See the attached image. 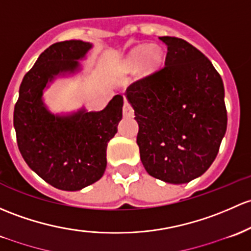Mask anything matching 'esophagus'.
Returning a JSON list of instances; mask_svg holds the SVG:
<instances>
[{
    "mask_svg": "<svg viewBox=\"0 0 251 251\" xmlns=\"http://www.w3.org/2000/svg\"><path fill=\"white\" fill-rule=\"evenodd\" d=\"M123 114L125 118H132L133 117V109L131 107V104L128 103L127 101L125 100L124 102V107H123Z\"/></svg>",
    "mask_w": 251,
    "mask_h": 251,
    "instance_id": "34e87169",
    "label": "esophagus"
}]
</instances>
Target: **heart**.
Returning a JSON list of instances; mask_svg holds the SVG:
<instances>
[{
  "label": "heart",
  "instance_id": "1",
  "mask_svg": "<svg viewBox=\"0 0 251 251\" xmlns=\"http://www.w3.org/2000/svg\"><path fill=\"white\" fill-rule=\"evenodd\" d=\"M163 62V51L159 46L138 47L133 49L124 59L123 68L126 72H132L139 66V70L143 75H151L159 70Z\"/></svg>",
  "mask_w": 251,
  "mask_h": 251
}]
</instances>
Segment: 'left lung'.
Masks as SVG:
<instances>
[{
  "label": "left lung",
  "mask_w": 251,
  "mask_h": 251,
  "mask_svg": "<svg viewBox=\"0 0 251 251\" xmlns=\"http://www.w3.org/2000/svg\"><path fill=\"white\" fill-rule=\"evenodd\" d=\"M165 66L127 88L138 123L137 144L148 173L170 184L201 176L215 160L227 127L225 89L213 63L176 37Z\"/></svg>",
  "instance_id": "8db88e82"
}]
</instances>
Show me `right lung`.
I'll list each match as a JSON object with an SVG mask.
<instances>
[{
	"mask_svg": "<svg viewBox=\"0 0 251 251\" xmlns=\"http://www.w3.org/2000/svg\"><path fill=\"white\" fill-rule=\"evenodd\" d=\"M90 42L65 41L44 50L20 84L14 107L18 147L28 167L54 188L78 191L102 178L108 142L118 132L124 99L115 95L104 109L85 107L54 113L44 92L56 79L83 71Z\"/></svg>",
	"mask_w": 251,
	"mask_h": 251,
	"instance_id": "obj_1",
	"label": "right lung"
}]
</instances>
